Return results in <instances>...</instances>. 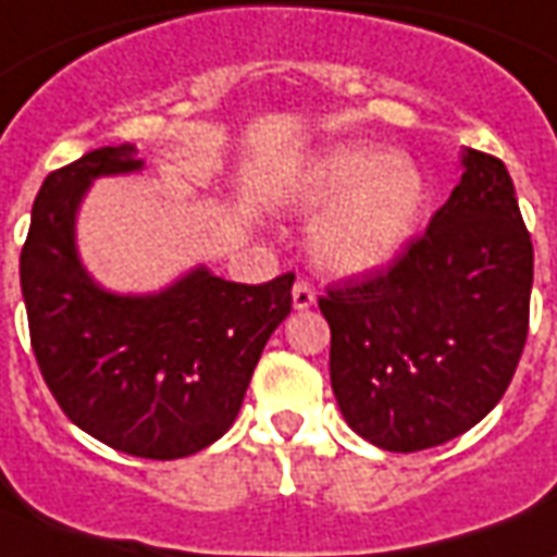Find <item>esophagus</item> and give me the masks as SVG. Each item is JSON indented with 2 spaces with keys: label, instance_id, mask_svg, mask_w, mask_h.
Listing matches in <instances>:
<instances>
[{
  "label": "esophagus",
  "instance_id": "obj_1",
  "mask_svg": "<svg viewBox=\"0 0 557 557\" xmlns=\"http://www.w3.org/2000/svg\"><path fill=\"white\" fill-rule=\"evenodd\" d=\"M312 304H315V292H312L310 283L298 280L295 289H292V307H295V310H310Z\"/></svg>",
  "mask_w": 557,
  "mask_h": 557
}]
</instances>
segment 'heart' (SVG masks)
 <instances>
[{"label": "heart", "mask_w": 557, "mask_h": 557, "mask_svg": "<svg viewBox=\"0 0 557 557\" xmlns=\"http://www.w3.org/2000/svg\"><path fill=\"white\" fill-rule=\"evenodd\" d=\"M286 203L319 215L312 262L336 277H360L389 265L413 238L428 183L410 156L377 144H333L292 174Z\"/></svg>", "instance_id": "b5f03b06"}]
</instances>
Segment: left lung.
Wrapping results in <instances>:
<instances>
[{"instance_id": "left-lung-1", "label": "left lung", "mask_w": 557, "mask_h": 557, "mask_svg": "<svg viewBox=\"0 0 557 557\" xmlns=\"http://www.w3.org/2000/svg\"><path fill=\"white\" fill-rule=\"evenodd\" d=\"M422 236L372 277L319 298L345 422L386 451L455 440L498 405L529 336L534 250L510 174L463 150Z\"/></svg>"}]
</instances>
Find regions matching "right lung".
I'll list each match as a JSON object with an SVG mask.
<instances>
[{
    "instance_id": "add662e5",
    "label": "right lung",
    "mask_w": 557,
    "mask_h": 557,
    "mask_svg": "<svg viewBox=\"0 0 557 557\" xmlns=\"http://www.w3.org/2000/svg\"><path fill=\"white\" fill-rule=\"evenodd\" d=\"M135 144L100 147L44 180L20 253L28 333L73 425L123 455L174 460L236 422L295 274L245 286L197 265L150 295L100 286L82 265L76 218L94 180L141 174Z\"/></svg>"
}]
</instances>
